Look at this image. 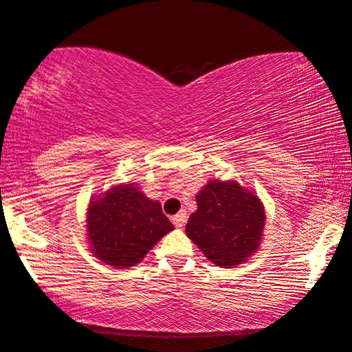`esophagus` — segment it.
Listing matches in <instances>:
<instances>
[{
  "mask_svg": "<svg viewBox=\"0 0 352 352\" xmlns=\"http://www.w3.org/2000/svg\"><path fill=\"white\" fill-rule=\"evenodd\" d=\"M173 224L176 226V228H184L186 221H187V213L186 211H179L176 216H173Z\"/></svg>",
  "mask_w": 352,
  "mask_h": 352,
  "instance_id": "34e87169",
  "label": "esophagus"
}]
</instances>
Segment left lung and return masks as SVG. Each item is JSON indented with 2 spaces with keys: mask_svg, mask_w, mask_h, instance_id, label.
<instances>
[{
  "mask_svg": "<svg viewBox=\"0 0 352 352\" xmlns=\"http://www.w3.org/2000/svg\"><path fill=\"white\" fill-rule=\"evenodd\" d=\"M195 200L186 234L211 263L235 267L258 252L266 213L254 192L237 181L211 179Z\"/></svg>",
  "mask_w": 352,
  "mask_h": 352,
  "instance_id": "left-lung-1",
  "label": "left lung"
}]
</instances>
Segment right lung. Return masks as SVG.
<instances>
[{
  "label": "right lung",
  "mask_w": 352,
  "mask_h": 352,
  "mask_svg": "<svg viewBox=\"0 0 352 352\" xmlns=\"http://www.w3.org/2000/svg\"><path fill=\"white\" fill-rule=\"evenodd\" d=\"M175 229L162 205L129 184L93 197L86 211V237L99 261L118 269L141 263L163 235Z\"/></svg>",
  "instance_id": "obj_1"
}]
</instances>
